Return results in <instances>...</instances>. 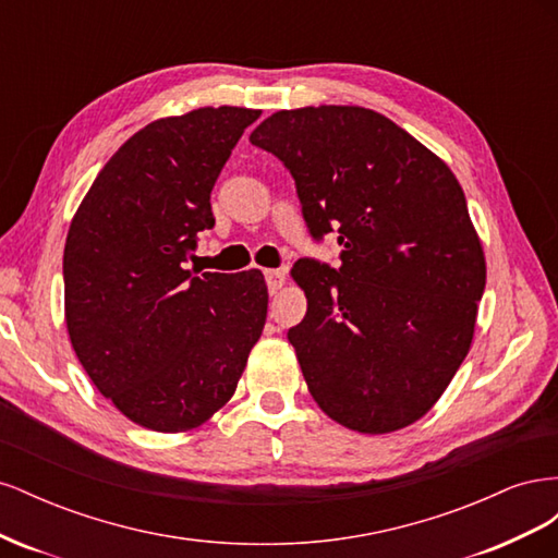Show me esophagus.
<instances>
[{
	"mask_svg": "<svg viewBox=\"0 0 558 558\" xmlns=\"http://www.w3.org/2000/svg\"><path fill=\"white\" fill-rule=\"evenodd\" d=\"M265 281H267L269 293H277L286 283V272L283 269H265Z\"/></svg>",
	"mask_w": 558,
	"mask_h": 558,
	"instance_id": "obj_1",
	"label": "esophagus"
}]
</instances>
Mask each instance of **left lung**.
I'll use <instances>...</instances> for the list:
<instances>
[{"mask_svg": "<svg viewBox=\"0 0 558 558\" xmlns=\"http://www.w3.org/2000/svg\"><path fill=\"white\" fill-rule=\"evenodd\" d=\"M248 142L289 167L314 238L340 232V269H291L307 316L289 342L312 398L365 435L414 424L468 356L486 283L459 179L365 107L283 109Z\"/></svg>", "mask_w": 558, "mask_h": 558, "instance_id": "left-lung-1", "label": "left lung"}]
</instances>
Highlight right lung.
Masks as SVG:
<instances>
[{
  "instance_id": "add662e5",
  "label": "right lung",
  "mask_w": 558,
  "mask_h": 558,
  "mask_svg": "<svg viewBox=\"0 0 558 558\" xmlns=\"http://www.w3.org/2000/svg\"><path fill=\"white\" fill-rule=\"evenodd\" d=\"M260 116L202 107L148 123L81 199L64 242V324L97 391L137 426L185 433L232 398L267 318L260 269L193 277L209 195Z\"/></svg>"
}]
</instances>
